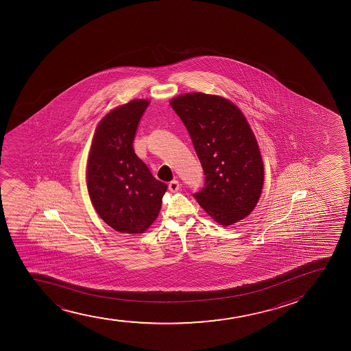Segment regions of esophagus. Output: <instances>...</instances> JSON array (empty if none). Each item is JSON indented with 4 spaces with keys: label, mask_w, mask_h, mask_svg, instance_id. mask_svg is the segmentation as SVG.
I'll list each match as a JSON object with an SVG mask.
<instances>
[{
    "label": "esophagus",
    "mask_w": 351,
    "mask_h": 351,
    "mask_svg": "<svg viewBox=\"0 0 351 351\" xmlns=\"http://www.w3.org/2000/svg\"><path fill=\"white\" fill-rule=\"evenodd\" d=\"M169 190L171 192H178V191L180 190V184H179L178 180H172L169 184Z\"/></svg>",
    "instance_id": "1"
}]
</instances>
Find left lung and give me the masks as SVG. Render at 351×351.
Segmentation results:
<instances>
[{
    "label": "left lung",
    "mask_w": 351,
    "mask_h": 351,
    "mask_svg": "<svg viewBox=\"0 0 351 351\" xmlns=\"http://www.w3.org/2000/svg\"><path fill=\"white\" fill-rule=\"evenodd\" d=\"M171 106L190 133L205 176L193 194L206 213L228 226L254 210L263 186V162L246 118L230 101L202 93H186Z\"/></svg>",
    "instance_id": "obj_1"
}]
</instances>
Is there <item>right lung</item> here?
Instances as JSON below:
<instances>
[{"mask_svg":"<svg viewBox=\"0 0 351 351\" xmlns=\"http://www.w3.org/2000/svg\"><path fill=\"white\" fill-rule=\"evenodd\" d=\"M147 105L149 101L136 99L108 113L97 128L90 151V199L99 217L121 233H144L157 218L167 190L133 149Z\"/></svg>","mask_w":351,"mask_h":351,"instance_id":"1","label":"right lung"}]
</instances>
